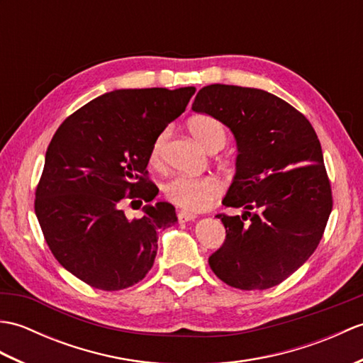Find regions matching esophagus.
<instances>
[{
    "label": "esophagus",
    "instance_id": "1",
    "mask_svg": "<svg viewBox=\"0 0 363 363\" xmlns=\"http://www.w3.org/2000/svg\"><path fill=\"white\" fill-rule=\"evenodd\" d=\"M177 218H179L181 223H187V221L196 220V215L195 213H190V212H186V211H177Z\"/></svg>",
    "mask_w": 363,
    "mask_h": 363
}]
</instances>
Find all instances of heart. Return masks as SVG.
<instances>
[{"instance_id":"1","label":"heart","mask_w":363,"mask_h":363,"mask_svg":"<svg viewBox=\"0 0 363 363\" xmlns=\"http://www.w3.org/2000/svg\"><path fill=\"white\" fill-rule=\"evenodd\" d=\"M189 130L195 140L207 151L221 150L226 143V129L221 123L209 117L198 115L189 121ZM167 140V130L160 133L151 146V162L159 165L162 160V150ZM164 196L179 209L189 212L206 211L221 194V182L213 176H173L164 184Z\"/></svg>"}]
</instances>
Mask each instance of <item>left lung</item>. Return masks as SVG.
Wrapping results in <instances>:
<instances>
[{
  "mask_svg": "<svg viewBox=\"0 0 363 363\" xmlns=\"http://www.w3.org/2000/svg\"><path fill=\"white\" fill-rule=\"evenodd\" d=\"M191 111L217 118L237 143L235 174L217 215L226 240L209 257L212 272L240 290H265L295 273L317 250L333 211L317 134L303 113L260 89L212 84Z\"/></svg>",
  "mask_w": 363,
  "mask_h": 363,
  "instance_id": "8db88e82",
  "label": "left lung"
}]
</instances>
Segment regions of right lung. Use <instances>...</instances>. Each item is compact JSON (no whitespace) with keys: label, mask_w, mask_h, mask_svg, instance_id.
Segmentation results:
<instances>
[{"label":"right lung","mask_w":363,"mask_h":363,"mask_svg":"<svg viewBox=\"0 0 363 363\" xmlns=\"http://www.w3.org/2000/svg\"><path fill=\"white\" fill-rule=\"evenodd\" d=\"M195 90H113L72 113L54 134L35 215L54 257L91 287L112 291L142 281L156 259L159 230L176 225L172 204H146L140 218H128L121 203L128 193L146 203L156 198L159 190L146 181L152 142Z\"/></svg>","instance_id":"right-lung-1"}]
</instances>
